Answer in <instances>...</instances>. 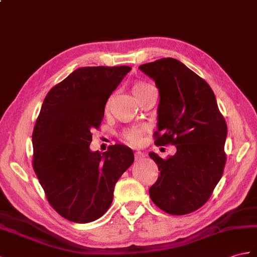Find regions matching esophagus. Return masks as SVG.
Masks as SVG:
<instances>
[{"label":"esophagus","instance_id":"34e87169","mask_svg":"<svg viewBox=\"0 0 257 257\" xmlns=\"http://www.w3.org/2000/svg\"><path fill=\"white\" fill-rule=\"evenodd\" d=\"M146 157V154L145 153H142V152H140V151H138V152H136L135 153V159H136V161H140L141 159H143Z\"/></svg>","mask_w":257,"mask_h":257}]
</instances>
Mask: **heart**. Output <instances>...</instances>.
Segmentation results:
<instances>
[{"instance_id": "heart-1", "label": "heart", "mask_w": 257, "mask_h": 257, "mask_svg": "<svg viewBox=\"0 0 257 257\" xmlns=\"http://www.w3.org/2000/svg\"><path fill=\"white\" fill-rule=\"evenodd\" d=\"M151 88H153L152 85L148 84L146 82L139 81V82H136L134 84L133 92L135 94V96L139 99L142 96H145V95L150 91ZM146 130L147 129L145 127L128 128L122 133V139L133 146H139L142 142V137L145 135Z\"/></svg>"}]
</instances>
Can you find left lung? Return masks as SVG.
Returning <instances> with one entry per match:
<instances>
[{
    "mask_svg": "<svg viewBox=\"0 0 257 257\" xmlns=\"http://www.w3.org/2000/svg\"><path fill=\"white\" fill-rule=\"evenodd\" d=\"M139 69L160 93L154 143L177 150L168 159L149 153L160 171L150 198L170 214L190 213L206 204L222 176L226 122L211 87L181 61L163 58Z\"/></svg>",
    "mask_w": 257,
    "mask_h": 257,
    "instance_id": "left-lung-1",
    "label": "left lung"
}]
</instances>
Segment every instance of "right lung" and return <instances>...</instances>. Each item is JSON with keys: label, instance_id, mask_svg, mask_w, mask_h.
<instances>
[{"label": "right lung", "instance_id": "right-lung-1", "mask_svg": "<svg viewBox=\"0 0 257 257\" xmlns=\"http://www.w3.org/2000/svg\"><path fill=\"white\" fill-rule=\"evenodd\" d=\"M131 70L83 67L53 86L33 131V168L50 206L61 217L87 223L108 210L115 184L134 163L131 149L89 150L92 131L104 118L107 99Z\"/></svg>", "mask_w": 257, "mask_h": 257}]
</instances>
